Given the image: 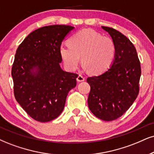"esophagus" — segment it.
<instances>
[{"label": "esophagus", "instance_id": "esophagus-1", "mask_svg": "<svg viewBox=\"0 0 154 154\" xmlns=\"http://www.w3.org/2000/svg\"><path fill=\"white\" fill-rule=\"evenodd\" d=\"M76 80H77L78 82H81V81H85V77L82 75H78Z\"/></svg>", "mask_w": 154, "mask_h": 154}]
</instances>
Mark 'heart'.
I'll list each match as a JSON object with an SVG mask.
<instances>
[{"label":"heart","mask_w":154,"mask_h":154,"mask_svg":"<svg viewBox=\"0 0 154 154\" xmlns=\"http://www.w3.org/2000/svg\"><path fill=\"white\" fill-rule=\"evenodd\" d=\"M70 44L63 43L60 54L66 67L69 71L76 69L81 57L83 68L91 73L98 74L107 70L114 59L116 47L109 37L90 29H83L75 33L69 40Z\"/></svg>","instance_id":"1"}]
</instances>
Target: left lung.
I'll return each mask as SVG.
<instances>
[{
	"mask_svg": "<svg viewBox=\"0 0 154 154\" xmlns=\"http://www.w3.org/2000/svg\"><path fill=\"white\" fill-rule=\"evenodd\" d=\"M101 28L114 43L115 58L106 72L87 79L91 86L88 104L96 117L111 121L121 117L137 98L141 63L136 48L128 38L112 28Z\"/></svg>",
	"mask_w": 154,
	"mask_h": 154,
	"instance_id": "8db88e82",
	"label": "left lung"
}]
</instances>
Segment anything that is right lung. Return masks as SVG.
Here are the masks:
<instances>
[{
	"mask_svg": "<svg viewBox=\"0 0 154 154\" xmlns=\"http://www.w3.org/2000/svg\"><path fill=\"white\" fill-rule=\"evenodd\" d=\"M73 26L53 25L31 32L19 45L11 75L18 103L39 122L59 116L78 74L63 71L60 47Z\"/></svg>",
	"mask_w": 154,
	"mask_h": 154,
	"instance_id": "right-lung-1",
	"label": "right lung"
}]
</instances>
